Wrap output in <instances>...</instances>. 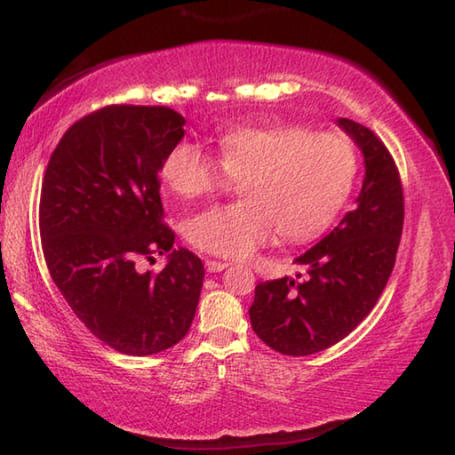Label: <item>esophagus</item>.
Here are the masks:
<instances>
[{"label":"esophagus","instance_id":"34e87169","mask_svg":"<svg viewBox=\"0 0 455 455\" xmlns=\"http://www.w3.org/2000/svg\"><path fill=\"white\" fill-rule=\"evenodd\" d=\"M230 263H227V260H214V259H209L204 263V267H206V271L209 273H220V271H225V268L228 267Z\"/></svg>","mask_w":455,"mask_h":455}]
</instances>
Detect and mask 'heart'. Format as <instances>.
Wrapping results in <instances>:
<instances>
[{"label": "heart", "mask_w": 455, "mask_h": 455, "mask_svg": "<svg viewBox=\"0 0 455 455\" xmlns=\"http://www.w3.org/2000/svg\"><path fill=\"white\" fill-rule=\"evenodd\" d=\"M219 158L179 142L160 164L164 187L182 198L214 196L243 179V200L212 206L187 222L198 251L246 259L281 233L291 243L319 236L347 203L357 150L341 132L307 126H243L219 138Z\"/></svg>", "instance_id": "heart-1"}]
</instances>
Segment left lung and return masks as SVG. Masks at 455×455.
<instances>
[{
    "instance_id": "1",
    "label": "left lung",
    "mask_w": 455,
    "mask_h": 455,
    "mask_svg": "<svg viewBox=\"0 0 455 455\" xmlns=\"http://www.w3.org/2000/svg\"><path fill=\"white\" fill-rule=\"evenodd\" d=\"M365 156L357 206L311 246L297 275L259 283L249 315L252 331L283 355H313L341 341L363 321L394 271L403 230V187L395 160L373 130L339 118Z\"/></svg>"
}]
</instances>
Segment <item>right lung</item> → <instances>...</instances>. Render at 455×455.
Masks as SVG:
<instances>
[{"instance_id":"add662e5","label":"right lung","mask_w":455,"mask_h":455,"mask_svg":"<svg viewBox=\"0 0 455 455\" xmlns=\"http://www.w3.org/2000/svg\"><path fill=\"white\" fill-rule=\"evenodd\" d=\"M168 106L112 104L61 136L40 196L44 259L90 333L124 355H154L180 341L195 319L204 265L172 249L160 164L184 136ZM171 251L160 274L138 259Z\"/></svg>"}]
</instances>
